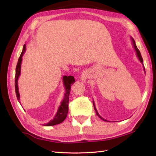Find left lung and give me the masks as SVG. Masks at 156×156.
Here are the masks:
<instances>
[{
  "mask_svg": "<svg viewBox=\"0 0 156 156\" xmlns=\"http://www.w3.org/2000/svg\"><path fill=\"white\" fill-rule=\"evenodd\" d=\"M131 40H132V43H133V48H134V49H135V51H136V54H137V57H138L139 59H140V62L142 63V64H144L143 58H142V57H141V53H140V50H139L138 48H137V46H136V44H135V41H134V39L131 37ZM144 69H145V68H144ZM93 105H94V110H95V111H96V113H97V115L98 116V117H100V118L102 119V120L105 121H107V120H105V119H104L102 118V117H101V116H100V115H99V114L98 113V112H97V108H96V107H95V105H94V101H93Z\"/></svg>",
  "mask_w": 156,
  "mask_h": 156,
  "instance_id": "1",
  "label": "left lung"
}]
</instances>
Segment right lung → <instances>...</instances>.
Instances as JSON below:
<instances>
[{
  "label": "right lung",
  "instance_id": "obj_1",
  "mask_svg": "<svg viewBox=\"0 0 156 156\" xmlns=\"http://www.w3.org/2000/svg\"><path fill=\"white\" fill-rule=\"evenodd\" d=\"M26 50V45L25 44L23 45V51L21 55L19 58L18 63L16 64V72H15V92L16 95V98L17 100L20 101V94L19 93V88H18V78L19 77L20 74H21V62H22V57L23 55ZM75 82V79L74 76H63V82H64V86L65 87L66 92L64 97V99L61 102L60 106L59 107L57 113L55 115L54 118L52 119L51 121H49L48 123H45L44 126H52L61 123L64 121L66 117H67L68 112V103H69V92H70L71 86L72 84Z\"/></svg>",
  "mask_w": 156,
  "mask_h": 156
}]
</instances>
